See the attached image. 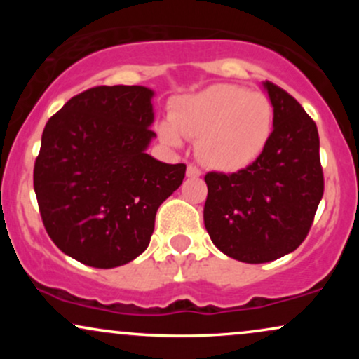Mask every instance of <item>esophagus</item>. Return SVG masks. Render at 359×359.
Listing matches in <instances>:
<instances>
[{
	"mask_svg": "<svg viewBox=\"0 0 359 359\" xmlns=\"http://www.w3.org/2000/svg\"><path fill=\"white\" fill-rule=\"evenodd\" d=\"M201 175V170L196 165H187V177L191 179H196V177Z\"/></svg>",
	"mask_w": 359,
	"mask_h": 359,
	"instance_id": "34e87169",
	"label": "esophagus"
}]
</instances>
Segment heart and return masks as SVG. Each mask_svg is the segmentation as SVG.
<instances>
[{
  "mask_svg": "<svg viewBox=\"0 0 359 359\" xmlns=\"http://www.w3.org/2000/svg\"><path fill=\"white\" fill-rule=\"evenodd\" d=\"M275 109L269 96L233 84H214L175 104L170 121L156 133L167 147L180 148L184 138H199L197 155L209 168L234 174L253 165L269 147Z\"/></svg>",
  "mask_w": 359,
  "mask_h": 359,
  "instance_id": "1",
  "label": "heart"
}]
</instances>
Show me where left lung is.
I'll return each instance as SVG.
<instances>
[{"label": "left lung", "instance_id": "8db88e82", "mask_svg": "<svg viewBox=\"0 0 359 359\" xmlns=\"http://www.w3.org/2000/svg\"><path fill=\"white\" fill-rule=\"evenodd\" d=\"M275 109L269 147L245 170L209 172L204 224L222 253L273 262L306 240L324 194L316 123L290 94L263 82Z\"/></svg>", "mask_w": 359, "mask_h": 359}]
</instances>
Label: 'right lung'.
<instances>
[{
	"label": "right lung",
	"instance_id": "right-lung-1",
	"mask_svg": "<svg viewBox=\"0 0 359 359\" xmlns=\"http://www.w3.org/2000/svg\"><path fill=\"white\" fill-rule=\"evenodd\" d=\"M154 90L100 86L48 119L34 187L48 236L65 255L114 269L147 250L160 204L185 177L184 163L147 154L156 135Z\"/></svg>",
	"mask_w": 359,
	"mask_h": 359
}]
</instances>
